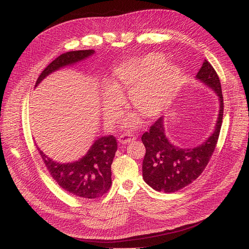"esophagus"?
I'll use <instances>...</instances> for the list:
<instances>
[{"mask_svg": "<svg viewBox=\"0 0 249 249\" xmlns=\"http://www.w3.org/2000/svg\"><path fill=\"white\" fill-rule=\"evenodd\" d=\"M135 139H136V136L130 132L124 133L123 135H120V136L118 137V141H119V143H122V144H126V143L134 141Z\"/></svg>", "mask_w": 249, "mask_h": 249, "instance_id": "esophagus-1", "label": "esophagus"}]
</instances>
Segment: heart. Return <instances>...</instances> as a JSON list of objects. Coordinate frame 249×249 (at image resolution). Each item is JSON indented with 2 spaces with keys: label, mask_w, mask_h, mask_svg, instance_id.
Instances as JSON below:
<instances>
[{
  "label": "heart",
  "mask_w": 249,
  "mask_h": 249,
  "mask_svg": "<svg viewBox=\"0 0 249 249\" xmlns=\"http://www.w3.org/2000/svg\"><path fill=\"white\" fill-rule=\"evenodd\" d=\"M180 81L182 72L178 67L164 64V58L158 54L120 64L113 72V90L106 94V116L110 122H114L123 104L122 97L114 90L131 88L130 101L134 109L147 118H155L171 103ZM127 124L134 125L136 120L132 117Z\"/></svg>",
  "instance_id": "1"
}]
</instances>
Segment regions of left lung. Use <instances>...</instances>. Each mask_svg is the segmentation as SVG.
<instances>
[{
    "label": "left lung",
    "mask_w": 249,
    "mask_h": 249,
    "mask_svg": "<svg viewBox=\"0 0 249 249\" xmlns=\"http://www.w3.org/2000/svg\"><path fill=\"white\" fill-rule=\"evenodd\" d=\"M196 78L212 88L219 97V114L214 133L201 145L191 149L179 148L168 140L164 130L163 116L143 133L141 140L145 146L142 163V175L145 183L153 189L171 193L183 189L196 179L212 157L222 124L223 96L220 80L208 60L203 61Z\"/></svg>",
    "instance_id": "obj_1"
}]
</instances>
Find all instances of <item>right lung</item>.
<instances>
[{
    "mask_svg": "<svg viewBox=\"0 0 249 249\" xmlns=\"http://www.w3.org/2000/svg\"><path fill=\"white\" fill-rule=\"evenodd\" d=\"M93 50L63 53L42 71L35 86L51 72L69 64H73L91 56ZM44 166L55 182L69 193L87 199L99 198L107 193L112 185L111 164L117 150V141L113 135L97 139L86 156L73 163L60 164L51 160L37 147Z\"/></svg>",
    "mask_w": 249,
    "mask_h": 249,
    "instance_id": "right-lung-1",
    "label": "right lung"
}]
</instances>
